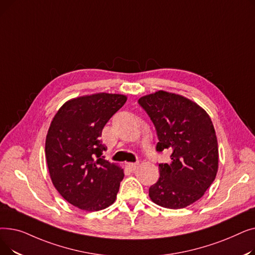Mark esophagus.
Wrapping results in <instances>:
<instances>
[{"instance_id": "34e87169", "label": "esophagus", "mask_w": 255, "mask_h": 255, "mask_svg": "<svg viewBox=\"0 0 255 255\" xmlns=\"http://www.w3.org/2000/svg\"><path fill=\"white\" fill-rule=\"evenodd\" d=\"M137 166H138V162H136V163H127V167L131 170H135Z\"/></svg>"}]
</instances>
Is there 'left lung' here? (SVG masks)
<instances>
[{"label":"left lung","instance_id":"8db88e82","mask_svg":"<svg viewBox=\"0 0 255 255\" xmlns=\"http://www.w3.org/2000/svg\"><path fill=\"white\" fill-rule=\"evenodd\" d=\"M138 103L156 128V151L171 152L170 162L159 164L160 177L150 187V198L167 209L195 203L218 171V142L211 118L190 99L165 91L145 95Z\"/></svg>","mask_w":255,"mask_h":255}]
</instances>
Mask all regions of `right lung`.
Wrapping results in <instances>:
<instances>
[{
	"label": "right lung",
	"mask_w": 255,
	"mask_h": 255,
	"mask_svg": "<svg viewBox=\"0 0 255 255\" xmlns=\"http://www.w3.org/2000/svg\"><path fill=\"white\" fill-rule=\"evenodd\" d=\"M126 100L109 93L77 97L65 102L51 121L45 140L50 179L63 198L80 210L100 211L117 198L124 171L103 159L106 146L100 136Z\"/></svg>",
	"instance_id": "obj_1"
}]
</instances>
